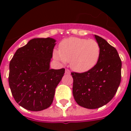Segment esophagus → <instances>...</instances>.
I'll return each instance as SVG.
<instances>
[{"label":"esophagus","instance_id":"34e87169","mask_svg":"<svg viewBox=\"0 0 131 131\" xmlns=\"http://www.w3.org/2000/svg\"><path fill=\"white\" fill-rule=\"evenodd\" d=\"M65 73L67 74H68V75H70V74H71L70 71L68 69H66L65 70Z\"/></svg>","mask_w":131,"mask_h":131}]
</instances>
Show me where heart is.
<instances>
[{
	"mask_svg": "<svg viewBox=\"0 0 131 131\" xmlns=\"http://www.w3.org/2000/svg\"><path fill=\"white\" fill-rule=\"evenodd\" d=\"M54 58L62 63L70 61L75 72H85L96 64L100 56V47L93 39L70 37L59 44V49L54 51Z\"/></svg>",
	"mask_w": 131,
	"mask_h": 131,
	"instance_id": "1",
	"label": "heart"
}]
</instances>
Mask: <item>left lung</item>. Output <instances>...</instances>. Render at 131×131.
Wrapping results in <instances>:
<instances>
[{"instance_id":"left-lung-1","label":"left lung","mask_w":131,"mask_h":131,"mask_svg":"<svg viewBox=\"0 0 131 131\" xmlns=\"http://www.w3.org/2000/svg\"><path fill=\"white\" fill-rule=\"evenodd\" d=\"M94 37L100 47L97 63L88 72H72L74 99L78 105L88 109H96L110 102L121 81L122 61L118 52L101 37Z\"/></svg>"}]
</instances>
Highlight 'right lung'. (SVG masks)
Returning a JSON list of instances; mask_svg holds the SVG:
<instances>
[{
  "label": "right lung",
  "mask_w": 131,
  "mask_h": 131,
  "mask_svg": "<svg viewBox=\"0 0 131 131\" xmlns=\"http://www.w3.org/2000/svg\"><path fill=\"white\" fill-rule=\"evenodd\" d=\"M56 40L36 38L18 49L9 63V84L18 105L30 111L49 108L64 68L50 69Z\"/></svg>",
  "instance_id": "obj_1"
}]
</instances>
